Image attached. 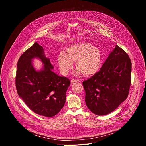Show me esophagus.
Instances as JSON below:
<instances>
[{"mask_svg":"<svg viewBox=\"0 0 146 146\" xmlns=\"http://www.w3.org/2000/svg\"><path fill=\"white\" fill-rule=\"evenodd\" d=\"M80 81V80H77V79H72L71 80V83L72 84H73V83L74 82H79Z\"/></svg>","mask_w":146,"mask_h":146,"instance_id":"34e87169","label":"esophagus"}]
</instances>
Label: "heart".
<instances>
[{
	"mask_svg": "<svg viewBox=\"0 0 146 146\" xmlns=\"http://www.w3.org/2000/svg\"><path fill=\"white\" fill-rule=\"evenodd\" d=\"M60 70L66 75L73 67L76 62L77 74L84 73L90 76L95 74L100 69L102 55L100 50L88 43H80L69 47L66 53L62 51L58 58Z\"/></svg>",
	"mask_w": 146,
	"mask_h": 146,
	"instance_id": "b5f03b06",
	"label": "heart"
}]
</instances>
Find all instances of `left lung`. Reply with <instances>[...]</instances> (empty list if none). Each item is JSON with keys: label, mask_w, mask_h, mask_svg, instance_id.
<instances>
[{"label": "left lung", "mask_w": 146, "mask_h": 146, "mask_svg": "<svg viewBox=\"0 0 146 146\" xmlns=\"http://www.w3.org/2000/svg\"><path fill=\"white\" fill-rule=\"evenodd\" d=\"M131 69L128 54L116 45L100 70L82 82L89 110L98 115L115 110L128 96Z\"/></svg>", "instance_id": "1"}]
</instances>
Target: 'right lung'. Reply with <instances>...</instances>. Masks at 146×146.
I'll list each match as a JSON object with an SVG mask.
<instances>
[{
    "mask_svg": "<svg viewBox=\"0 0 146 146\" xmlns=\"http://www.w3.org/2000/svg\"><path fill=\"white\" fill-rule=\"evenodd\" d=\"M38 57L44 64L42 70L36 71L31 59ZM53 66L44 55L42 46L35 43L19 57L17 63L15 86L17 93L35 113L52 117L64 106L66 91L70 81L52 71Z\"/></svg>",
    "mask_w": 146,
    "mask_h": 146,
    "instance_id": "right-lung-1",
    "label": "right lung"
}]
</instances>
